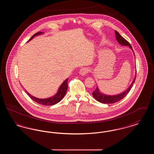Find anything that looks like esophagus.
Returning a JSON list of instances; mask_svg holds the SVG:
<instances>
[{
    "instance_id": "esophagus-1",
    "label": "esophagus",
    "mask_w": 154,
    "mask_h": 154,
    "mask_svg": "<svg viewBox=\"0 0 154 154\" xmlns=\"http://www.w3.org/2000/svg\"><path fill=\"white\" fill-rule=\"evenodd\" d=\"M89 72V69L87 67H82L81 68L80 70V74L81 75H85L88 73Z\"/></svg>"
}]
</instances>
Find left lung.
I'll return each mask as SVG.
<instances>
[{
  "label": "left lung",
  "instance_id": "1",
  "mask_svg": "<svg viewBox=\"0 0 154 154\" xmlns=\"http://www.w3.org/2000/svg\"><path fill=\"white\" fill-rule=\"evenodd\" d=\"M115 34H116V39L118 41V42L122 45H124V46H128L133 52V54L134 55V53L132 49V47L131 45V44H129L124 37L121 36L117 31L115 30ZM136 74H135V77L133 79V80L132 81L131 85L126 89V91H125L124 92L119 94L117 95H106L103 94L102 92L100 91L99 89L98 88L97 84H96V88L95 90L92 92V95L93 97L97 101H98L99 102L102 103L103 104H112V103H114L117 102L118 101L122 100L123 98H124L126 96V95L129 93V92L130 91L131 89L132 88V86L133 84H134L135 80H136Z\"/></svg>",
  "mask_w": 154,
  "mask_h": 154
}]
</instances>
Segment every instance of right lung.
<instances>
[{
  "label": "right lung",
  "instance_id": "1",
  "mask_svg": "<svg viewBox=\"0 0 154 154\" xmlns=\"http://www.w3.org/2000/svg\"><path fill=\"white\" fill-rule=\"evenodd\" d=\"M43 33H44L43 32H37L30 38L28 42H29L35 37L43 35ZM67 81H68V79H66V80L62 82V84L59 87L58 90L57 92L56 93V94L52 96L51 97H48V98H45V99L38 98V97H35V96L30 95L29 92H28L27 91L25 90V91L28 96L33 101L36 102L38 104H40L42 105H44V106H52V105H54V104L59 102L66 95V91H67V87H68L67 86Z\"/></svg>",
  "mask_w": 154,
  "mask_h": 154
}]
</instances>
